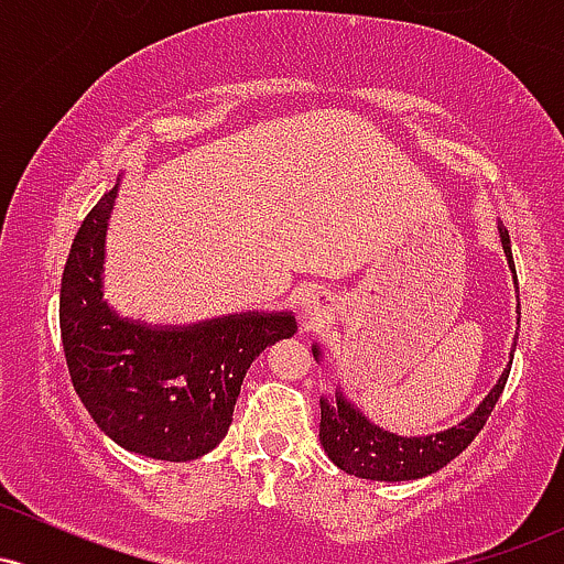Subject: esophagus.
<instances>
[{
    "mask_svg": "<svg viewBox=\"0 0 564 564\" xmlns=\"http://www.w3.org/2000/svg\"><path fill=\"white\" fill-rule=\"evenodd\" d=\"M302 315L307 318L310 323H318L328 315V310H332V296L326 294V291H304L302 294Z\"/></svg>",
    "mask_w": 564,
    "mask_h": 564,
    "instance_id": "obj_1",
    "label": "esophagus"
}]
</instances>
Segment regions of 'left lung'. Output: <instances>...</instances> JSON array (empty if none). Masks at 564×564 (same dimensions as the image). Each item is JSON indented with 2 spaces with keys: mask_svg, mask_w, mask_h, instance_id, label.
Masks as SVG:
<instances>
[{
  "mask_svg": "<svg viewBox=\"0 0 564 564\" xmlns=\"http://www.w3.org/2000/svg\"><path fill=\"white\" fill-rule=\"evenodd\" d=\"M498 232H501L503 254H507L509 268L517 281L509 230L501 225ZM517 310H520V304H517ZM313 355L318 360L321 349L315 347ZM507 379L509 368L501 373V379L496 381L494 390L488 392V398L477 405L471 416L464 419L462 424L451 426V430L435 432V435L426 437H403L381 430V426L368 422L366 413L349 403L345 394L336 392L334 403L321 400V445L336 467L347 471V475L384 482L419 480V477L443 469L445 464L453 462L477 437V432L488 422L490 411H494L498 398H501Z\"/></svg>",
  "mask_w": 564,
  "mask_h": 564,
  "instance_id": "8db88e82",
  "label": "left lung"
}]
</instances>
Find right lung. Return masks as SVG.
<instances>
[{
    "label": "right lung",
    "instance_id": "add662e5",
    "mask_svg": "<svg viewBox=\"0 0 564 564\" xmlns=\"http://www.w3.org/2000/svg\"><path fill=\"white\" fill-rule=\"evenodd\" d=\"M113 185L84 217L61 283V336L74 390L121 448L191 462L228 435L249 366L296 334L291 313H243L161 328L119 318L102 300Z\"/></svg>",
    "mask_w": 564,
    "mask_h": 564
}]
</instances>
